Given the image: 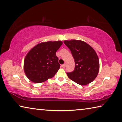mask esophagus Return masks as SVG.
<instances>
[{
  "label": "esophagus",
  "instance_id": "esophagus-1",
  "mask_svg": "<svg viewBox=\"0 0 122 122\" xmlns=\"http://www.w3.org/2000/svg\"><path fill=\"white\" fill-rule=\"evenodd\" d=\"M62 67L63 68H65V67H66V64H65H65H63V65H62Z\"/></svg>",
  "mask_w": 122,
  "mask_h": 122
}]
</instances>
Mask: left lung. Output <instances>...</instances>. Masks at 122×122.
Wrapping results in <instances>:
<instances>
[{
    "instance_id": "obj_1",
    "label": "left lung",
    "mask_w": 122,
    "mask_h": 122,
    "mask_svg": "<svg viewBox=\"0 0 122 122\" xmlns=\"http://www.w3.org/2000/svg\"><path fill=\"white\" fill-rule=\"evenodd\" d=\"M64 43L70 49L75 61L74 70L67 73L68 78L80 85L92 82L99 70V58L93 48L80 40H66Z\"/></svg>"
}]
</instances>
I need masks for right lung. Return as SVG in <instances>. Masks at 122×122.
I'll list each match as a JSON object with an SVG mask.
<instances>
[{"label": "right lung", "mask_w": 122, "mask_h": 122, "mask_svg": "<svg viewBox=\"0 0 122 122\" xmlns=\"http://www.w3.org/2000/svg\"><path fill=\"white\" fill-rule=\"evenodd\" d=\"M62 44L61 41L38 43L26 54L24 61L25 74L35 83L51 78L60 68L56 52Z\"/></svg>", "instance_id": "1"}]
</instances>
